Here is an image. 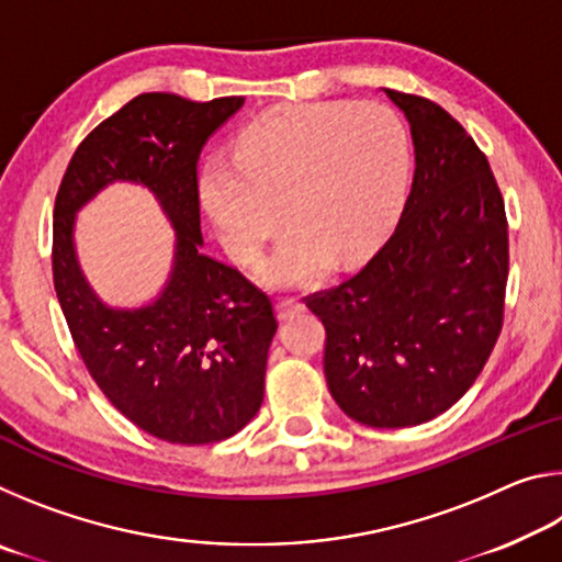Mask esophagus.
I'll list each match as a JSON object with an SVG mask.
<instances>
[{
    "label": "esophagus",
    "instance_id": "34e87169",
    "mask_svg": "<svg viewBox=\"0 0 562 562\" xmlns=\"http://www.w3.org/2000/svg\"><path fill=\"white\" fill-rule=\"evenodd\" d=\"M304 310V304L302 302H297V300H292V297H284V300H280L278 302V319H292L294 315H300V312Z\"/></svg>",
    "mask_w": 562,
    "mask_h": 562
}]
</instances>
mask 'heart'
<instances>
[{
	"mask_svg": "<svg viewBox=\"0 0 562 562\" xmlns=\"http://www.w3.org/2000/svg\"><path fill=\"white\" fill-rule=\"evenodd\" d=\"M412 146L386 103L317 101L282 106L247 123L235 158L201 170V203L227 255L260 258L274 231L290 227L265 265L274 288H307L331 262L364 260L402 207Z\"/></svg>",
	"mask_w": 562,
	"mask_h": 562,
	"instance_id": "1",
	"label": "heart"
}]
</instances>
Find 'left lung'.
<instances>
[{"instance_id": "8db88e82", "label": "left lung", "mask_w": 562, "mask_h": 562, "mask_svg": "<svg viewBox=\"0 0 562 562\" xmlns=\"http://www.w3.org/2000/svg\"><path fill=\"white\" fill-rule=\"evenodd\" d=\"M412 126L414 183L372 260L307 307L327 329L341 412L374 429L431 422L469 392L503 325L508 223L486 156L451 113L384 89Z\"/></svg>"}]
</instances>
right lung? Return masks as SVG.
Segmentation results:
<instances>
[{
    "label": "right lung",
    "mask_w": 562,
    "mask_h": 562,
    "mask_svg": "<svg viewBox=\"0 0 562 562\" xmlns=\"http://www.w3.org/2000/svg\"><path fill=\"white\" fill-rule=\"evenodd\" d=\"M243 103L140 93L81 140L56 193L52 270L74 345L109 402L170 443L227 439L252 422L265 394L272 302L203 252L198 198L201 150ZM111 182L148 187L177 231L169 280L140 308L103 303L75 255V215Z\"/></svg>",
    "instance_id": "obj_1"
}]
</instances>
